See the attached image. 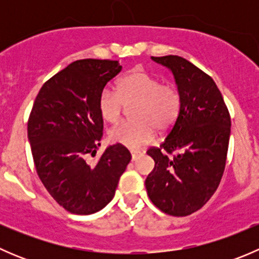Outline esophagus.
I'll use <instances>...</instances> for the list:
<instances>
[{
	"instance_id": "esophagus-1",
	"label": "esophagus",
	"mask_w": 259,
	"mask_h": 259,
	"mask_svg": "<svg viewBox=\"0 0 259 259\" xmlns=\"http://www.w3.org/2000/svg\"><path fill=\"white\" fill-rule=\"evenodd\" d=\"M140 154H142L140 151H132V160H137Z\"/></svg>"
}]
</instances>
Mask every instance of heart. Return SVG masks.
I'll list each match as a JSON object with an SVG mask.
<instances>
[{"label": "heart", "mask_w": 259, "mask_h": 259, "mask_svg": "<svg viewBox=\"0 0 259 259\" xmlns=\"http://www.w3.org/2000/svg\"><path fill=\"white\" fill-rule=\"evenodd\" d=\"M132 105H135L132 110L135 121L114 127L109 137L115 144L139 149L153 142L155 127L164 132L176 122L182 95L174 83L161 82L159 77L135 69L119 80L116 90L104 89L98 101L100 116L109 124H117L125 106Z\"/></svg>", "instance_id": "b5f03b06"}]
</instances>
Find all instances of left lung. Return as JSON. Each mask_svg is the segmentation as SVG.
Returning a JSON list of instances; mask_svg holds the SVG:
<instances>
[{
	"mask_svg": "<svg viewBox=\"0 0 259 259\" xmlns=\"http://www.w3.org/2000/svg\"><path fill=\"white\" fill-rule=\"evenodd\" d=\"M151 59L171 70L182 108L165 140L146 151L155 165L145 188L156 208L185 217L200 209L221 183L231 115L214 80L192 62L176 55Z\"/></svg>",
	"mask_w": 259,
	"mask_h": 259,
	"instance_id": "8db88e82",
	"label": "left lung"
}]
</instances>
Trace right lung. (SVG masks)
<instances>
[{
  "mask_svg": "<svg viewBox=\"0 0 259 259\" xmlns=\"http://www.w3.org/2000/svg\"><path fill=\"white\" fill-rule=\"evenodd\" d=\"M120 71L115 60H77L44 83L30 113L27 135L38 178L72 214L103 209L132 159L125 146L115 144L94 165L86 161L103 137L99 96Z\"/></svg>",
  "mask_w": 259,
  "mask_h": 259,
  "instance_id": "obj_1",
  "label": "right lung"
}]
</instances>
